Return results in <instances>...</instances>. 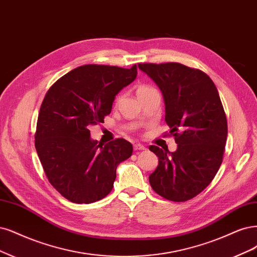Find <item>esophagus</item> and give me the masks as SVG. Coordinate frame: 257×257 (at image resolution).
Listing matches in <instances>:
<instances>
[{
    "label": "esophagus",
    "mask_w": 257,
    "mask_h": 257,
    "mask_svg": "<svg viewBox=\"0 0 257 257\" xmlns=\"http://www.w3.org/2000/svg\"><path fill=\"white\" fill-rule=\"evenodd\" d=\"M147 148L144 146V145H141V144H135L134 145V150L135 151H141V150H146Z\"/></svg>",
    "instance_id": "obj_1"
}]
</instances>
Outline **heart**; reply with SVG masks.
<instances>
[{
	"instance_id": "obj_1",
	"label": "heart",
	"mask_w": 257,
	"mask_h": 257,
	"mask_svg": "<svg viewBox=\"0 0 257 257\" xmlns=\"http://www.w3.org/2000/svg\"><path fill=\"white\" fill-rule=\"evenodd\" d=\"M157 90L155 89L154 87L150 86V85H139L138 88H137V95L138 98H143V96H146L150 93H153V92H156Z\"/></svg>"
}]
</instances>
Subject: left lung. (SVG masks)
<instances>
[{
	"label": "left lung",
	"mask_w": 257,
	"mask_h": 257,
	"mask_svg": "<svg viewBox=\"0 0 257 257\" xmlns=\"http://www.w3.org/2000/svg\"><path fill=\"white\" fill-rule=\"evenodd\" d=\"M138 68L161 89L165 120L178 144L174 152L150 146L158 166L149 182L167 200H190L207 187L222 163L227 122L218 90L206 73L179 63Z\"/></svg>",
	"instance_id": "8db88e82"
}]
</instances>
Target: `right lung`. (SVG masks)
<instances>
[{"mask_svg": "<svg viewBox=\"0 0 257 257\" xmlns=\"http://www.w3.org/2000/svg\"><path fill=\"white\" fill-rule=\"evenodd\" d=\"M136 76V65H85L61 76L44 96L35 147L49 182L67 200L89 204L111 191L133 146L123 138L98 143L89 127L104 122L118 92Z\"/></svg>", "mask_w": 257, "mask_h": 257, "instance_id": "add662e5", "label": "right lung"}]
</instances>
